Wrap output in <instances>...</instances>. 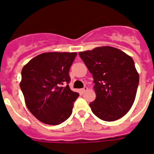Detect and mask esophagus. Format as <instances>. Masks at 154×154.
<instances>
[{
	"label": "esophagus",
	"instance_id": "34e87169",
	"mask_svg": "<svg viewBox=\"0 0 154 154\" xmlns=\"http://www.w3.org/2000/svg\"><path fill=\"white\" fill-rule=\"evenodd\" d=\"M88 90V87H86V86H85L83 88V89H81V91H82V92H86V91Z\"/></svg>",
	"mask_w": 154,
	"mask_h": 154
}]
</instances>
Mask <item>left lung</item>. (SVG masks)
<instances>
[{"label": "left lung", "instance_id": "left-lung-1", "mask_svg": "<svg viewBox=\"0 0 154 154\" xmlns=\"http://www.w3.org/2000/svg\"><path fill=\"white\" fill-rule=\"evenodd\" d=\"M79 55L93 76L96 98L89 104L92 112L107 122L123 117L134 103L139 84L133 58L111 46L80 51Z\"/></svg>", "mask_w": 154, "mask_h": 154}]
</instances>
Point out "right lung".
I'll list each match as a JSON object with an SVG mask.
<instances>
[{"label": "right lung", "instance_id": "1", "mask_svg": "<svg viewBox=\"0 0 154 154\" xmlns=\"http://www.w3.org/2000/svg\"><path fill=\"white\" fill-rule=\"evenodd\" d=\"M76 55V52L42 53L23 67L20 87L25 105L42 123L58 125L72 112L79 94L69 88V72Z\"/></svg>", "mask_w": 154, "mask_h": 154}]
</instances>
